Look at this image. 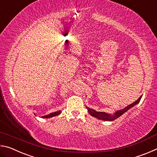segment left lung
<instances>
[{
  "mask_svg": "<svg viewBox=\"0 0 157 157\" xmlns=\"http://www.w3.org/2000/svg\"><path fill=\"white\" fill-rule=\"evenodd\" d=\"M141 98H142V96H140L137 100H136L135 102L132 103L131 105H128L125 108H124L123 109H121V110L116 111V112L114 113L113 115H111V114H109V113H107L105 112H98V111H95L94 109H89L88 107H86V108L89 111V113L91 114L92 116H94V117H95V118L100 119V120L107 121H113L114 120H116V118H118V117H120L121 115H123L124 112H126V111L128 109H129L130 108H132V107H134V105H137L138 103L140 102Z\"/></svg>",
  "mask_w": 157,
  "mask_h": 157,
  "instance_id": "obj_1",
  "label": "left lung"
}]
</instances>
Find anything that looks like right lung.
<instances>
[{"label":"right lung","instance_id":"obj_1","mask_svg":"<svg viewBox=\"0 0 157 157\" xmlns=\"http://www.w3.org/2000/svg\"><path fill=\"white\" fill-rule=\"evenodd\" d=\"M61 113V111H56V112H54V113H51L48 114V115H46V116H42V118H51L52 116H58L59 114H60Z\"/></svg>","mask_w":157,"mask_h":157}]
</instances>
